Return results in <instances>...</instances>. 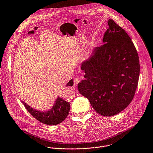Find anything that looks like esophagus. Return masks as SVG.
<instances>
[{
    "label": "esophagus",
    "instance_id": "34e87169",
    "mask_svg": "<svg viewBox=\"0 0 153 153\" xmlns=\"http://www.w3.org/2000/svg\"><path fill=\"white\" fill-rule=\"evenodd\" d=\"M80 82V79L79 78H75L74 79V85H77Z\"/></svg>",
    "mask_w": 153,
    "mask_h": 153
}]
</instances>
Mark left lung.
<instances>
[{"instance_id": "left-lung-1", "label": "left lung", "mask_w": 153, "mask_h": 153, "mask_svg": "<svg viewBox=\"0 0 153 153\" xmlns=\"http://www.w3.org/2000/svg\"><path fill=\"white\" fill-rule=\"evenodd\" d=\"M102 39L81 65L85 73L78 83L80 94L103 116L119 114L132 101L138 86L140 65L137 49L127 33L113 19Z\"/></svg>"}]
</instances>
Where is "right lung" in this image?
I'll list each match as a JSON object with an SVG mask.
<instances>
[{
  "mask_svg": "<svg viewBox=\"0 0 153 153\" xmlns=\"http://www.w3.org/2000/svg\"><path fill=\"white\" fill-rule=\"evenodd\" d=\"M73 80L71 79L66 85L67 86H72ZM27 111L36 120L42 123L49 125H56L63 122L68 115L70 105L59 97L56 100L52 108L46 111H40L33 108L24 101H21Z\"/></svg>",
  "mask_w": 153,
  "mask_h": 153,
  "instance_id": "right-lung-1",
  "label": "right lung"
}]
</instances>
